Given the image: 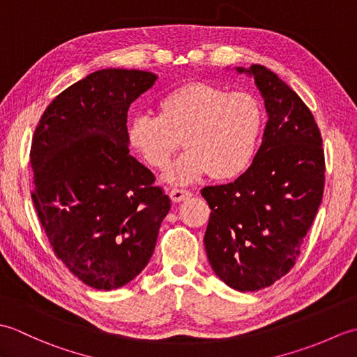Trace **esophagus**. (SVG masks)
Wrapping results in <instances>:
<instances>
[{
    "mask_svg": "<svg viewBox=\"0 0 357 357\" xmlns=\"http://www.w3.org/2000/svg\"><path fill=\"white\" fill-rule=\"evenodd\" d=\"M170 198L173 202H181L188 198H192L190 190H184V188H172L170 190Z\"/></svg>",
    "mask_w": 357,
    "mask_h": 357,
    "instance_id": "34e87169",
    "label": "esophagus"
}]
</instances>
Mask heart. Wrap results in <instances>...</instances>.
<instances>
[{"label":"heart","mask_w":357,"mask_h":357,"mask_svg":"<svg viewBox=\"0 0 357 357\" xmlns=\"http://www.w3.org/2000/svg\"><path fill=\"white\" fill-rule=\"evenodd\" d=\"M265 113L248 92H229L210 82H187L165 93L156 115H138L128 124V142L150 167L165 170L183 146L185 153L165 178L190 184L206 174L234 179L252 165Z\"/></svg>","instance_id":"heart-1"}]
</instances>
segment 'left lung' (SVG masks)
<instances>
[{
	"instance_id": "1",
	"label": "left lung",
	"mask_w": 357,
	"mask_h": 357,
	"mask_svg": "<svg viewBox=\"0 0 357 357\" xmlns=\"http://www.w3.org/2000/svg\"><path fill=\"white\" fill-rule=\"evenodd\" d=\"M238 72L253 75L268 123L247 172L201 190L211 210L204 245L227 285L256 291L296 264L322 201L325 156L313 113L294 90L259 64Z\"/></svg>"
}]
</instances>
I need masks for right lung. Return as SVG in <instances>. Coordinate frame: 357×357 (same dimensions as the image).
I'll use <instances>...</instances> for the list:
<instances>
[{
    "label": "right lung",
    "instance_id": "right-lung-1",
    "mask_svg": "<svg viewBox=\"0 0 357 357\" xmlns=\"http://www.w3.org/2000/svg\"><path fill=\"white\" fill-rule=\"evenodd\" d=\"M156 77L104 69L63 90L38 123L32 201L53 253L86 285L113 290L149 264L170 199L128 153L127 112Z\"/></svg>",
    "mask_w": 357,
    "mask_h": 357
}]
</instances>
